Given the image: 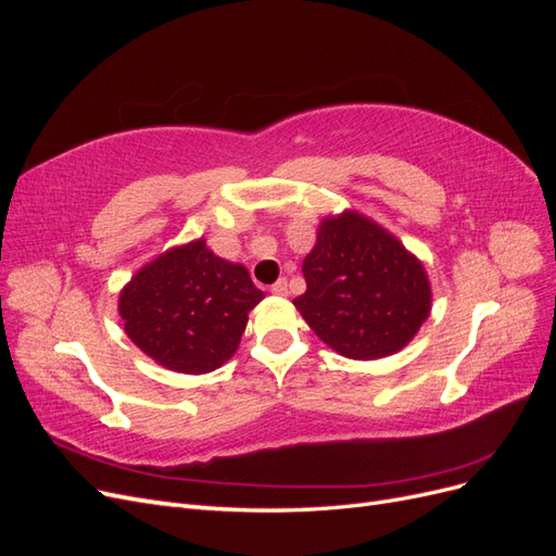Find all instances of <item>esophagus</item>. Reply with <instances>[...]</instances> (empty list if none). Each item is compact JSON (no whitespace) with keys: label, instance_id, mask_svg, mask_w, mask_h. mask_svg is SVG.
<instances>
[{"label":"esophagus","instance_id":"34e87169","mask_svg":"<svg viewBox=\"0 0 556 556\" xmlns=\"http://www.w3.org/2000/svg\"><path fill=\"white\" fill-rule=\"evenodd\" d=\"M271 292H274L276 296H288V280H285V278L276 280V282L271 285Z\"/></svg>","mask_w":556,"mask_h":556}]
</instances>
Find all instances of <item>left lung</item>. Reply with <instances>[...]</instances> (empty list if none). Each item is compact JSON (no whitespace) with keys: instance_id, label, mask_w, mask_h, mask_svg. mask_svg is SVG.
Returning a JSON list of instances; mask_svg holds the SVG:
<instances>
[{"instance_id":"8db88e82","label":"left lung","mask_w":556,"mask_h":556,"mask_svg":"<svg viewBox=\"0 0 556 556\" xmlns=\"http://www.w3.org/2000/svg\"><path fill=\"white\" fill-rule=\"evenodd\" d=\"M301 271L306 292L294 299L296 311L319 341L348 359L394 355L431 311L422 262L355 211L319 223Z\"/></svg>"}]
</instances>
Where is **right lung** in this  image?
Here are the masks:
<instances>
[{
	"label": "right lung",
	"instance_id": "right-lung-1",
	"mask_svg": "<svg viewBox=\"0 0 556 556\" xmlns=\"http://www.w3.org/2000/svg\"><path fill=\"white\" fill-rule=\"evenodd\" d=\"M264 299L243 264L213 255L204 239L162 252L117 301L131 343L178 374H211L237 352L248 313Z\"/></svg>",
	"mask_w": 556,
	"mask_h": 556
}]
</instances>
